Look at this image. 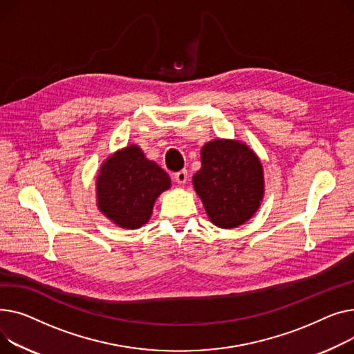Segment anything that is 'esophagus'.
I'll list each match as a JSON object with an SVG mask.
<instances>
[{"label":"esophagus","mask_w":354,"mask_h":354,"mask_svg":"<svg viewBox=\"0 0 354 354\" xmlns=\"http://www.w3.org/2000/svg\"><path fill=\"white\" fill-rule=\"evenodd\" d=\"M187 177H189V174H187V170H180V171L174 173V180L178 184H184L187 181Z\"/></svg>","instance_id":"obj_1"}]
</instances>
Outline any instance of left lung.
Listing matches in <instances>:
<instances>
[{
	"mask_svg": "<svg viewBox=\"0 0 354 354\" xmlns=\"http://www.w3.org/2000/svg\"><path fill=\"white\" fill-rule=\"evenodd\" d=\"M193 184L213 224L233 228L250 218L263 198V169L245 144L214 140L201 149Z\"/></svg>",
	"mask_w": 354,
	"mask_h": 354,
	"instance_id": "left-lung-1",
	"label": "left lung"
}]
</instances>
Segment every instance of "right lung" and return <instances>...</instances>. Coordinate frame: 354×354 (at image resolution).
Wrapping results in <instances>:
<instances>
[{
	"instance_id": "right-lung-1",
	"label": "right lung",
	"mask_w": 354,
	"mask_h": 354,
	"mask_svg": "<svg viewBox=\"0 0 354 354\" xmlns=\"http://www.w3.org/2000/svg\"><path fill=\"white\" fill-rule=\"evenodd\" d=\"M170 185L167 173L145 158L137 145H130L101 165L98 207L120 227L138 228L149 221L156 198Z\"/></svg>"
}]
</instances>
